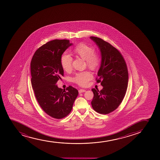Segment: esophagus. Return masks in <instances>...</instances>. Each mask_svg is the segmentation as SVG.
<instances>
[{
    "mask_svg": "<svg viewBox=\"0 0 160 160\" xmlns=\"http://www.w3.org/2000/svg\"><path fill=\"white\" fill-rule=\"evenodd\" d=\"M86 92V90H84V89H80L79 90V93H82V92Z\"/></svg>",
    "mask_w": 160,
    "mask_h": 160,
    "instance_id": "34e87169",
    "label": "esophagus"
}]
</instances>
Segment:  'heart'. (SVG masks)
<instances>
[{
    "label": "heart",
    "mask_w": 160,
    "mask_h": 160,
    "mask_svg": "<svg viewBox=\"0 0 160 160\" xmlns=\"http://www.w3.org/2000/svg\"><path fill=\"white\" fill-rule=\"evenodd\" d=\"M74 54L86 60L87 65L92 70H96L101 64V58L95 52V48L90 45L83 42L78 43L73 49ZM72 56L64 53L61 57L60 62L63 70L69 72L72 68ZM92 78V74L88 71L76 74L73 78L74 82L80 86H86L88 82Z\"/></svg>",
    "instance_id": "b5f03b06"
}]
</instances>
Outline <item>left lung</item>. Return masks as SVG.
Returning a JSON list of instances; mask_svg holds the SVG:
<instances>
[{
  "instance_id": "obj_1",
  "label": "left lung",
  "mask_w": 160,
  "mask_h": 160,
  "mask_svg": "<svg viewBox=\"0 0 160 160\" xmlns=\"http://www.w3.org/2000/svg\"><path fill=\"white\" fill-rule=\"evenodd\" d=\"M100 49L101 67L96 79L103 87L101 91L92 89V107L97 113L108 114L120 105L126 95L128 82V71L124 58L116 48L108 42L90 37Z\"/></svg>"
}]
</instances>
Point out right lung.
Listing matches in <instances>:
<instances>
[{"instance_id": "add662e5", "label": "right lung", "mask_w": 160, "mask_h": 160, "mask_svg": "<svg viewBox=\"0 0 160 160\" xmlns=\"http://www.w3.org/2000/svg\"><path fill=\"white\" fill-rule=\"evenodd\" d=\"M72 45L68 40L48 42L36 50L31 61V84L37 101L45 113L57 119L69 114L78 95L73 87L63 90L56 85L64 76L61 57Z\"/></svg>"}]
</instances>
